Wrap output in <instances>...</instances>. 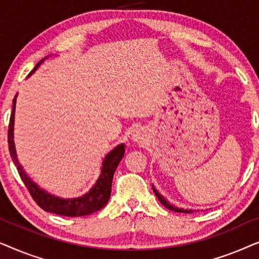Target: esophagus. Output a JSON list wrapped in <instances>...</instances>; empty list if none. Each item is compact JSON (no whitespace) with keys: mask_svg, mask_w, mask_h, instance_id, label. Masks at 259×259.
<instances>
[{"mask_svg":"<svg viewBox=\"0 0 259 259\" xmlns=\"http://www.w3.org/2000/svg\"><path fill=\"white\" fill-rule=\"evenodd\" d=\"M144 137H145L144 133L141 132L140 130H136L132 134L133 141H136V143H139V144H141L144 141Z\"/></svg>","mask_w":259,"mask_h":259,"instance_id":"1","label":"esophagus"}]
</instances>
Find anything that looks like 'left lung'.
<instances>
[{
	"label": "left lung",
	"mask_w": 259,
	"mask_h": 259,
	"mask_svg": "<svg viewBox=\"0 0 259 259\" xmlns=\"http://www.w3.org/2000/svg\"><path fill=\"white\" fill-rule=\"evenodd\" d=\"M153 192L155 193V196H157V198H158V199H159V201H160V203H161L162 205H164V206H165V207H167V208H168V210H171V211H175V212H184V213H192V212H193L192 210H184V208H178V207L173 206V205H171V204H169V203H168V201H167V200H166V199H165V198H164V197H162V196H161V194H160V193H159L157 190H155V189H154V186H153Z\"/></svg>",
	"instance_id": "1"
}]
</instances>
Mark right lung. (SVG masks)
Here are the masks:
<instances>
[{
  "mask_svg": "<svg viewBox=\"0 0 259 259\" xmlns=\"http://www.w3.org/2000/svg\"><path fill=\"white\" fill-rule=\"evenodd\" d=\"M44 61L45 59L41 60L35 66V68L31 70L30 74H33ZM15 105L16 97L13 100V112L12 115H10L8 127L9 152L13 158L14 164H15L17 171H19L21 179H22L23 184L26 185L27 190L29 191L30 196L33 197L35 203L42 210L52 212V213L55 214L67 215V217H81V215H87L101 210L108 203L109 197H111L113 176H114L115 169L118 167L120 160L122 159L123 153H125V145H119V146H116L114 150L106 155L104 161H102L101 173L99 176L97 183L94 184V186L86 194H83L82 197L74 198V199H62V198L55 197L40 189L34 182H31L29 177L23 171L19 160H17L15 145H14V113H15Z\"/></svg>",
  "mask_w": 259,
  "mask_h": 259,
  "instance_id": "right-lung-1",
  "label": "right lung"
}]
</instances>
